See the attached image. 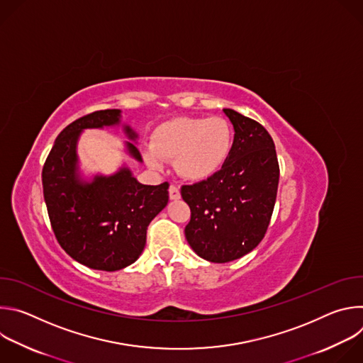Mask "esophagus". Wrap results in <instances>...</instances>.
<instances>
[{
  "label": "esophagus",
  "mask_w": 363,
  "mask_h": 363,
  "mask_svg": "<svg viewBox=\"0 0 363 363\" xmlns=\"http://www.w3.org/2000/svg\"><path fill=\"white\" fill-rule=\"evenodd\" d=\"M169 198L171 199H179L181 198V192H179V188L177 185L169 186Z\"/></svg>",
  "instance_id": "obj_1"
}]
</instances>
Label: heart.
<instances>
[{
  "label": "heart",
  "instance_id": "obj_1",
  "mask_svg": "<svg viewBox=\"0 0 363 363\" xmlns=\"http://www.w3.org/2000/svg\"><path fill=\"white\" fill-rule=\"evenodd\" d=\"M231 146L233 129L224 118H178L157 128L143 157L153 169L174 161L178 175L203 181L224 167Z\"/></svg>",
  "mask_w": 363,
  "mask_h": 363
}]
</instances>
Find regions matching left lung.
Returning <instances> with one entry per match:
<instances>
[{
    "label": "left lung",
    "mask_w": 363,
    "mask_h": 363,
    "mask_svg": "<svg viewBox=\"0 0 363 363\" xmlns=\"http://www.w3.org/2000/svg\"><path fill=\"white\" fill-rule=\"evenodd\" d=\"M224 113L235 130L228 160L211 178L181 186L191 208L186 241L211 263L237 260L260 244L280 177L274 142L266 128L233 109Z\"/></svg>",
    "instance_id": "obj_1"
}]
</instances>
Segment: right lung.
<instances>
[{"label": "right lung", "instance_id": "right-lung-1", "mask_svg": "<svg viewBox=\"0 0 363 363\" xmlns=\"http://www.w3.org/2000/svg\"><path fill=\"white\" fill-rule=\"evenodd\" d=\"M119 109L89 113L66 126L44 162L43 194L51 228L62 248L77 263L116 272L135 263L146 244V230L168 203L169 184L142 185L128 168L84 182L77 174L76 145L83 129L113 126ZM130 139L136 133L125 126ZM129 153L142 162L138 146Z\"/></svg>", "mask_w": 363, "mask_h": 363}]
</instances>
